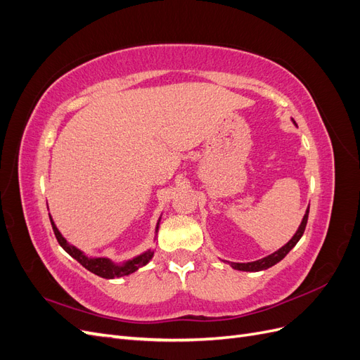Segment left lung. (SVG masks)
Masks as SVG:
<instances>
[{
    "label": "left lung",
    "mask_w": 360,
    "mask_h": 360,
    "mask_svg": "<svg viewBox=\"0 0 360 360\" xmlns=\"http://www.w3.org/2000/svg\"><path fill=\"white\" fill-rule=\"evenodd\" d=\"M308 214H309V207L307 209V213H304L303 216V221L299 226V230L296 231V234L292 236L291 240L285 245L282 246L281 249H278L276 252H274L271 255L266 257V258H261V259H257V261H252V263H231V267L236 269V270H243V271H259V270H264V269H269L271 266H275L276 263H279V261L284 258L290 250L296 246V243L300 240V237L303 236V231L304 228H307V222H308Z\"/></svg>",
    "instance_id": "obj_1"
}]
</instances>
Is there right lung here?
Returning <instances> with one entry per match:
<instances>
[{
  "mask_svg": "<svg viewBox=\"0 0 360 360\" xmlns=\"http://www.w3.org/2000/svg\"><path fill=\"white\" fill-rule=\"evenodd\" d=\"M51 224H52L53 234H56L60 246H61L64 250H66V252H68L69 255H72L76 261H78L79 264H82L86 270H90L91 274H94V275H97V276H101V278L114 279V278H122V276L134 274V271L138 270L139 267L146 266V264L148 263V261L151 259V257H153V254H155L153 250H148V252H144L143 255H139V257H136V258H134V259L127 261V263H124L123 266H117V264L111 263V261L108 259V258H89V257H85L79 249H76L75 246H72V245L68 243L66 238H64V237L60 234V231L57 230V226H56V224L52 222V219H51ZM158 225H159V224H158ZM158 228H159V226H156V231H158Z\"/></svg>",
  "mask_w": 360,
  "mask_h": 360,
  "instance_id": "obj_1",
  "label": "right lung"
}]
</instances>
